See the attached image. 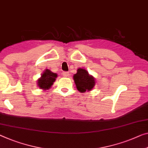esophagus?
<instances>
[{
  "label": "esophagus",
  "instance_id": "obj_1",
  "mask_svg": "<svg viewBox=\"0 0 148 148\" xmlns=\"http://www.w3.org/2000/svg\"><path fill=\"white\" fill-rule=\"evenodd\" d=\"M62 75L64 77H68V76H69V73H68V72H62Z\"/></svg>",
  "mask_w": 148,
  "mask_h": 148
}]
</instances>
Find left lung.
Returning <instances> with one entry per match:
<instances>
[{"mask_svg": "<svg viewBox=\"0 0 148 148\" xmlns=\"http://www.w3.org/2000/svg\"><path fill=\"white\" fill-rule=\"evenodd\" d=\"M77 90L80 92L90 91L95 86V79L90 76L86 70L82 68H78L77 73L73 76Z\"/></svg>", "mask_w": 148, "mask_h": 148, "instance_id": "obj_1", "label": "left lung"}]
</instances>
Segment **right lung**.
<instances>
[{
  "label": "right lung",
  "mask_w": 148,
  "mask_h": 148,
  "mask_svg": "<svg viewBox=\"0 0 148 148\" xmlns=\"http://www.w3.org/2000/svg\"><path fill=\"white\" fill-rule=\"evenodd\" d=\"M57 74L53 73L50 70L46 69L42 74V76L38 80V86L40 89L48 90L49 89L56 80Z\"/></svg>",
  "instance_id": "add662e5"
}]
</instances>
